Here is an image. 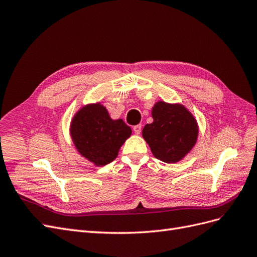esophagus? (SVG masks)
Returning <instances> with one entry per match:
<instances>
[{"label": "esophagus", "mask_w": 257, "mask_h": 257, "mask_svg": "<svg viewBox=\"0 0 257 257\" xmlns=\"http://www.w3.org/2000/svg\"><path fill=\"white\" fill-rule=\"evenodd\" d=\"M134 131L136 135H140L141 131H142V125H137L134 127Z\"/></svg>", "instance_id": "obj_1"}]
</instances>
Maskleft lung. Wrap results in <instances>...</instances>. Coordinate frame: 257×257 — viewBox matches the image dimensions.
I'll list each match as a JSON object with an SVG mask.
<instances>
[{"mask_svg": "<svg viewBox=\"0 0 257 257\" xmlns=\"http://www.w3.org/2000/svg\"><path fill=\"white\" fill-rule=\"evenodd\" d=\"M154 121L143 128L142 136L157 159L167 163L180 161L192 150L198 137L197 121L183 104L156 102Z\"/></svg>", "mask_w": 257, "mask_h": 257, "instance_id": "1", "label": "left lung"}]
</instances>
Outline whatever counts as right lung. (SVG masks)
Instances as JSON below:
<instances>
[{
    "label": "right lung",
    "instance_id": "right-lung-1",
    "mask_svg": "<svg viewBox=\"0 0 257 257\" xmlns=\"http://www.w3.org/2000/svg\"><path fill=\"white\" fill-rule=\"evenodd\" d=\"M122 119H112L100 103L86 104L74 114L70 125L72 142L80 155L97 167L116 158L119 148L131 136Z\"/></svg>",
    "mask_w": 257,
    "mask_h": 257
}]
</instances>
